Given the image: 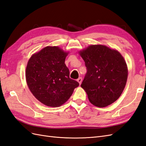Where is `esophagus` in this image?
I'll use <instances>...</instances> for the list:
<instances>
[{
  "instance_id": "1",
  "label": "esophagus",
  "mask_w": 146,
  "mask_h": 146,
  "mask_svg": "<svg viewBox=\"0 0 146 146\" xmlns=\"http://www.w3.org/2000/svg\"><path fill=\"white\" fill-rule=\"evenodd\" d=\"M77 81L79 82V84H81V82H82V78H79L78 80H77Z\"/></svg>"
}]
</instances>
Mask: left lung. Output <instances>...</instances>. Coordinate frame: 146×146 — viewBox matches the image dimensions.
Here are the masks:
<instances>
[{
	"label": "left lung",
	"instance_id": "obj_1",
	"mask_svg": "<svg viewBox=\"0 0 146 146\" xmlns=\"http://www.w3.org/2000/svg\"><path fill=\"white\" fill-rule=\"evenodd\" d=\"M87 73L81 85L90 102L99 108L113 103L125 87L128 68L117 50L105 45H90L80 52Z\"/></svg>",
	"mask_w": 146,
	"mask_h": 146
}]
</instances>
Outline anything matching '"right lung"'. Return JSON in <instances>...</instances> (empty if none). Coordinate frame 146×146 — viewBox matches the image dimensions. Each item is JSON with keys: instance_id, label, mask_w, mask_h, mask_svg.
Masks as SVG:
<instances>
[{"instance_id": "add662e5", "label": "right lung", "mask_w": 146, "mask_h": 146, "mask_svg": "<svg viewBox=\"0 0 146 146\" xmlns=\"http://www.w3.org/2000/svg\"><path fill=\"white\" fill-rule=\"evenodd\" d=\"M68 52L57 46H46L29 59L26 78L34 97L48 106L59 107L72 95L79 83L70 78L65 64Z\"/></svg>"}]
</instances>
